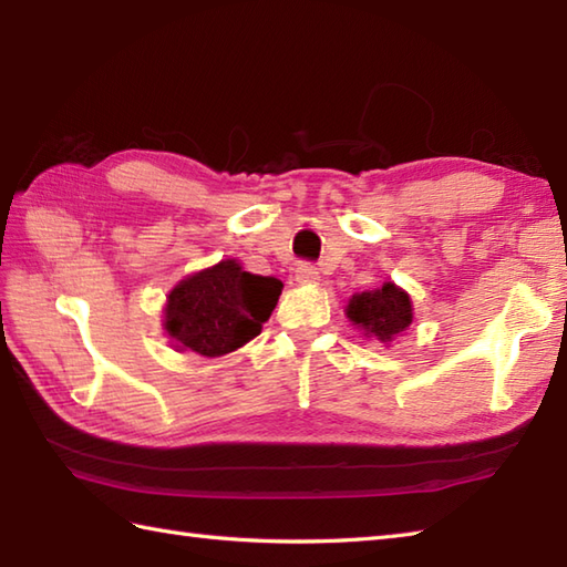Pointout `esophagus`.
<instances>
[{
  "mask_svg": "<svg viewBox=\"0 0 567 567\" xmlns=\"http://www.w3.org/2000/svg\"><path fill=\"white\" fill-rule=\"evenodd\" d=\"M295 272H297V280L302 282V285H309V282H317L319 280V270H317L315 262H299Z\"/></svg>",
  "mask_w": 567,
  "mask_h": 567,
  "instance_id": "esophagus-1",
  "label": "esophagus"
}]
</instances>
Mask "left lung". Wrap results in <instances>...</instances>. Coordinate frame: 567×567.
Listing matches in <instances>:
<instances>
[{"instance_id":"obj_1","label":"left lung","mask_w":567,"mask_h":567,"mask_svg":"<svg viewBox=\"0 0 567 567\" xmlns=\"http://www.w3.org/2000/svg\"><path fill=\"white\" fill-rule=\"evenodd\" d=\"M346 315L360 329L375 336L378 341L388 343L412 323V302L400 287L384 282L375 292L355 295Z\"/></svg>"}]
</instances>
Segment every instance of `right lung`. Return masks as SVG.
I'll use <instances>...</instances> for the list:
<instances>
[{
  "label": "right lung",
  "instance_id": "add662e5",
  "mask_svg": "<svg viewBox=\"0 0 567 567\" xmlns=\"http://www.w3.org/2000/svg\"><path fill=\"white\" fill-rule=\"evenodd\" d=\"M282 292L275 277L250 275L236 260H221L187 277L167 297L165 331L177 348L224 355L256 339Z\"/></svg>",
  "mask_w": 567,
  "mask_h": 567
}]
</instances>
